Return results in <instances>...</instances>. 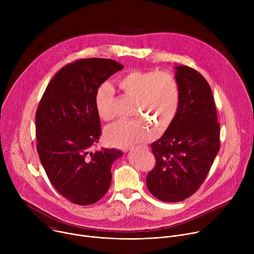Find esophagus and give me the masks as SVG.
Segmentation results:
<instances>
[{
	"label": "esophagus",
	"instance_id": "1",
	"mask_svg": "<svg viewBox=\"0 0 254 254\" xmlns=\"http://www.w3.org/2000/svg\"><path fill=\"white\" fill-rule=\"evenodd\" d=\"M129 150H130V151H131V150H132V149H129Z\"/></svg>",
	"mask_w": 254,
	"mask_h": 254
}]
</instances>
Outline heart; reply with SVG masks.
I'll list each match as a JSON object with an SVG mask.
<instances>
[{
    "instance_id": "obj_1",
    "label": "heart",
    "mask_w": 254,
    "mask_h": 254,
    "mask_svg": "<svg viewBox=\"0 0 254 254\" xmlns=\"http://www.w3.org/2000/svg\"><path fill=\"white\" fill-rule=\"evenodd\" d=\"M120 90L134 100L132 116L138 119L119 121L104 129V137L112 146L128 148L154 135V128L168 127L174 121L180 104V87L176 77L167 71L130 70L117 80ZM114 88L101 84L95 93V108L103 121L113 119Z\"/></svg>"
}]
</instances>
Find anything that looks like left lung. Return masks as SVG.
Masks as SVG:
<instances>
[{"label": "left lung", "instance_id": "1", "mask_svg": "<svg viewBox=\"0 0 254 254\" xmlns=\"http://www.w3.org/2000/svg\"><path fill=\"white\" fill-rule=\"evenodd\" d=\"M175 70L179 110L162 137L151 143L156 166L147 176L148 189L164 202H180L192 196L204 182L220 148V125L210 85L189 66L179 65Z\"/></svg>", "mask_w": 254, "mask_h": 254}]
</instances>
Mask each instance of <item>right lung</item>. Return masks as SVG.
<instances>
[{
	"label": "right lung",
	"mask_w": 254,
	"mask_h": 254,
	"mask_svg": "<svg viewBox=\"0 0 254 254\" xmlns=\"http://www.w3.org/2000/svg\"><path fill=\"white\" fill-rule=\"evenodd\" d=\"M124 65L104 58L80 59L51 79L36 113V138L41 164L53 187L77 205L100 200L112 183L116 149L91 148L101 133L95 108L98 87Z\"/></svg>",
	"instance_id": "obj_1"
}]
</instances>
